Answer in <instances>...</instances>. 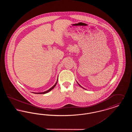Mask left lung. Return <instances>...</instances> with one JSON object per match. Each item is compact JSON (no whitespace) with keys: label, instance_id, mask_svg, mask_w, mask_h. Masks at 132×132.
Returning a JSON list of instances; mask_svg holds the SVG:
<instances>
[{"label":"left lung","instance_id":"8db88e82","mask_svg":"<svg viewBox=\"0 0 132 132\" xmlns=\"http://www.w3.org/2000/svg\"><path fill=\"white\" fill-rule=\"evenodd\" d=\"M77 83H78V85H79V86H80V87H82V88H84V89H85V88H83V87H82V86H81V85H80V84H79V83H78V82H77Z\"/></svg>","mask_w":132,"mask_h":132}]
</instances>
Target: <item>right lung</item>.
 Wrapping results in <instances>:
<instances>
[{
	"label": "right lung",
	"instance_id": "right-lung-1",
	"mask_svg": "<svg viewBox=\"0 0 132 132\" xmlns=\"http://www.w3.org/2000/svg\"><path fill=\"white\" fill-rule=\"evenodd\" d=\"M57 82H58V79H57V82H56V83L55 84V85L53 86V87H52L51 88H50L49 89H48L47 90H46V91H45L44 92H42V93H34V94H46V93H48V92H50V90H51L52 89H53L55 87V86L56 85L57 83Z\"/></svg>",
	"mask_w": 132,
	"mask_h": 132
}]
</instances>
